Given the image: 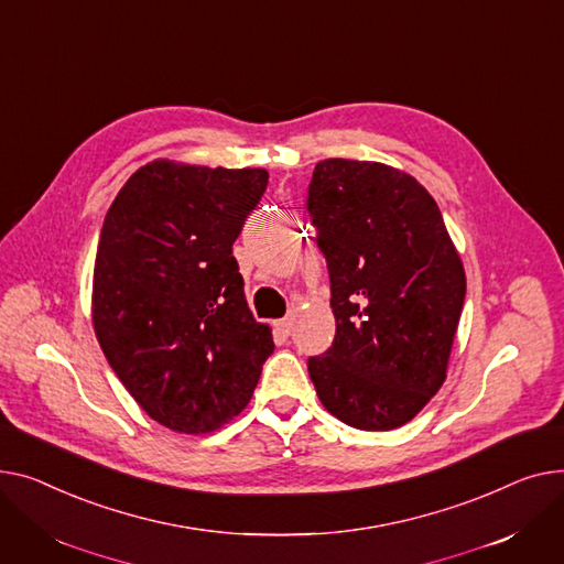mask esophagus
<instances>
[{"instance_id": "obj_1", "label": "esophagus", "mask_w": 564, "mask_h": 564, "mask_svg": "<svg viewBox=\"0 0 564 564\" xmlns=\"http://www.w3.org/2000/svg\"><path fill=\"white\" fill-rule=\"evenodd\" d=\"M275 325H278V329H280L282 335H286V337H289V335H291V329H293V316H286V318L278 321Z\"/></svg>"}]
</instances>
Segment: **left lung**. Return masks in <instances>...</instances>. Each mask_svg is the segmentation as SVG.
Listing matches in <instances>:
<instances>
[{"instance_id":"obj_1","label":"left lung","mask_w":564,"mask_h":564,"mask_svg":"<svg viewBox=\"0 0 564 564\" xmlns=\"http://www.w3.org/2000/svg\"><path fill=\"white\" fill-rule=\"evenodd\" d=\"M307 209L329 271L333 346L307 369L323 408L359 430L412 421L446 380L467 278L437 203L378 161H318Z\"/></svg>"}]
</instances>
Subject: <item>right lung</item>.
<instances>
[{
  "label": "right lung",
  "instance_id": "1",
  "mask_svg": "<svg viewBox=\"0 0 564 564\" xmlns=\"http://www.w3.org/2000/svg\"><path fill=\"white\" fill-rule=\"evenodd\" d=\"M267 184L263 169L156 159L107 212L93 271L95 337L134 401L175 433L205 435L235 419L275 348L231 254Z\"/></svg>",
  "mask_w": 564,
  "mask_h": 564
}]
</instances>
